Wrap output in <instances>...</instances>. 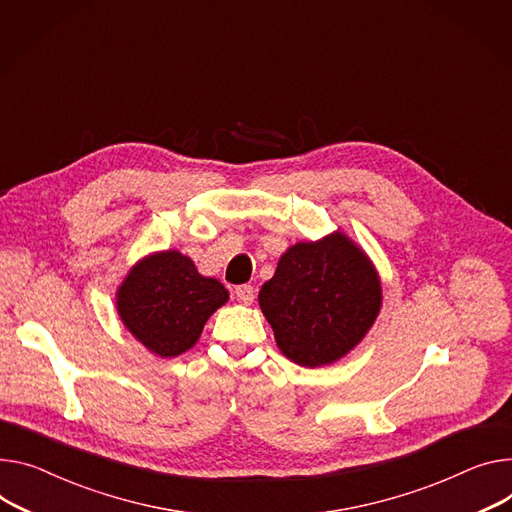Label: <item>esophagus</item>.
Returning a JSON list of instances; mask_svg holds the SVG:
<instances>
[{
  "instance_id": "obj_1",
  "label": "esophagus",
  "mask_w": 512,
  "mask_h": 512,
  "mask_svg": "<svg viewBox=\"0 0 512 512\" xmlns=\"http://www.w3.org/2000/svg\"><path fill=\"white\" fill-rule=\"evenodd\" d=\"M235 299H238L240 303H244V305H250L252 301H254V287H250V285H240V287H235Z\"/></svg>"
}]
</instances>
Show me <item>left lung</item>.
<instances>
[{
	"mask_svg": "<svg viewBox=\"0 0 512 512\" xmlns=\"http://www.w3.org/2000/svg\"><path fill=\"white\" fill-rule=\"evenodd\" d=\"M258 303L283 355L313 369L342 359L365 338L381 309V281L369 256L334 231L291 246Z\"/></svg>",
	"mask_w": 512,
	"mask_h": 512,
	"instance_id": "8db88e82",
	"label": "left lung"
}]
</instances>
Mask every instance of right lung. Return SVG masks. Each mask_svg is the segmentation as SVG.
<instances>
[{"label":"right lung","mask_w":512,"mask_h":512,"mask_svg":"<svg viewBox=\"0 0 512 512\" xmlns=\"http://www.w3.org/2000/svg\"><path fill=\"white\" fill-rule=\"evenodd\" d=\"M227 299L217 279L199 274L188 256L166 250L145 256L129 270L116 291V311L149 352L170 359L196 344Z\"/></svg>","instance_id":"obj_1"}]
</instances>
